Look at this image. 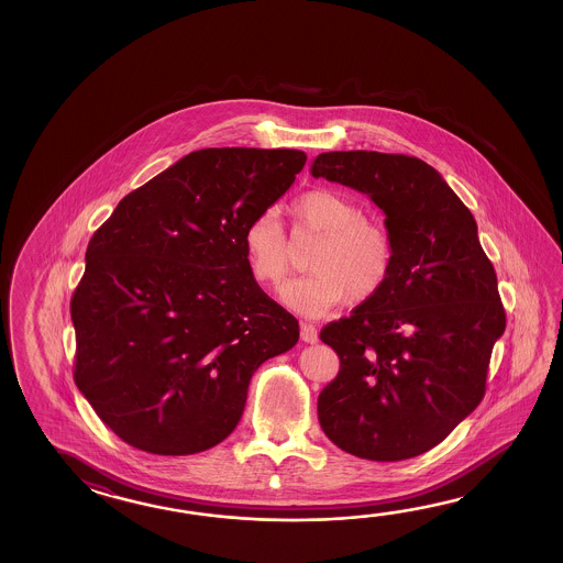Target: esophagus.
Here are the masks:
<instances>
[{
	"mask_svg": "<svg viewBox=\"0 0 563 563\" xmlns=\"http://www.w3.org/2000/svg\"><path fill=\"white\" fill-rule=\"evenodd\" d=\"M299 335H301V340L308 342V344H316V342H318V330H316V325H311V323L301 322Z\"/></svg>",
	"mask_w": 563,
	"mask_h": 563,
	"instance_id": "esophagus-1",
	"label": "esophagus"
}]
</instances>
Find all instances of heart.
I'll list each match as a JSON object with an SVG mask.
<instances>
[{
  "instance_id": "1",
  "label": "heart",
  "mask_w": 563,
  "mask_h": 563,
  "mask_svg": "<svg viewBox=\"0 0 563 563\" xmlns=\"http://www.w3.org/2000/svg\"><path fill=\"white\" fill-rule=\"evenodd\" d=\"M289 216L303 231L322 235L311 253V274L284 289V301L303 316H322L347 298L362 303L383 289L395 250L388 231L362 217L356 203L328 189L301 192ZM243 253L257 286L279 289L291 269V247L276 211L265 209L243 231Z\"/></svg>"
}]
</instances>
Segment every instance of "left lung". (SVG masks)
Instances as JSON below:
<instances>
[{
	"label": "left lung",
	"mask_w": 563,
	"mask_h": 563,
	"mask_svg": "<svg viewBox=\"0 0 563 563\" xmlns=\"http://www.w3.org/2000/svg\"><path fill=\"white\" fill-rule=\"evenodd\" d=\"M311 175L368 195L395 250L383 289L320 332L340 358L318 396L320 427L360 459L422 455L478 407L505 332L477 223L417 156L334 151L316 156Z\"/></svg>",
	"instance_id": "left-lung-1"
}]
</instances>
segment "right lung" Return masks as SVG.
I'll return each mask as SVG.
<instances>
[{"label":"right lung","instance_id":"obj_1","mask_svg":"<svg viewBox=\"0 0 563 563\" xmlns=\"http://www.w3.org/2000/svg\"><path fill=\"white\" fill-rule=\"evenodd\" d=\"M294 148H203L96 229L70 301L74 380L124 443L195 455L238 427L253 372L298 320L255 284L243 231L306 165Z\"/></svg>","mask_w":563,"mask_h":563}]
</instances>
